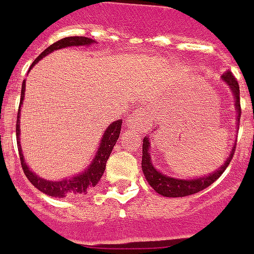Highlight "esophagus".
Returning a JSON list of instances; mask_svg holds the SVG:
<instances>
[{"label":"esophagus","instance_id":"34e87169","mask_svg":"<svg viewBox=\"0 0 254 254\" xmlns=\"http://www.w3.org/2000/svg\"><path fill=\"white\" fill-rule=\"evenodd\" d=\"M150 114L151 113H150V109L147 107H137L128 121L129 127L138 132L146 131L150 127V122H151Z\"/></svg>","mask_w":254,"mask_h":254}]
</instances>
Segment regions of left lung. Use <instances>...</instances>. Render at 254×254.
Listing matches in <instances>:
<instances>
[{"mask_svg": "<svg viewBox=\"0 0 254 254\" xmlns=\"http://www.w3.org/2000/svg\"><path fill=\"white\" fill-rule=\"evenodd\" d=\"M223 80L229 85L230 90H232L233 95H234L235 100V108H237L238 122L241 121V96H239V84H238L237 78L233 76L230 71H226L223 76ZM142 163H141V168L145 174V178L149 182V185L156 190L159 194L164 197H185L190 196V194L198 193L199 190H205L208 186L212 185L220 176L225 172L228 165L230 164L234 155V149H232V152L228 156L225 163L221 165L217 170L212 172L211 174L206 177H199V178L193 179H178L173 178V177H168L159 172L156 168L154 167V164L151 163V155H150V138L149 136H145L142 141ZM235 147V146H234Z\"/></svg>", "mask_w": 254, "mask_h": 254, "instance_id": "1", "label": "left lung"}]
</instances>
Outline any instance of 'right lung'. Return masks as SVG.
I'll return each mask as SVG.
<instances>
[{
    "instance_id": "1",
    "label": "right lung",
    "mask_w": 254,
    "mask_h": 254,
    "mask_svg": "<svg viewBox=\"0 0 254 254\" xmlns=\"http://www.w3.org/2000/svg\"><path fill=\"white\" fill-rule=\"evenodd\" d=\"M94 40L86 37H68L64 38V39L58 40L52 46H49L46 51L33 62L31 67L38 64V61L42 60L44 56L49 55L53 51H57L61 48H66V47H73V46H89L93 43ZM24 94H25V80L22 81L21 85V98H20V107L24 100ZM20 111L17 114L16 121V138H17V147H19V155H20V163L24 173H25L26 178L30 181V183L34 187H37L40 192L48 194L51 197H57V198H64L66 196H73V194H82L86 193L87 190H90L91 187H95L98 185V182L102 178L103 173H104L105 167H107L108 158L111 156V152L113 150L114 145H116L117 140L120 137L121 128H122V120H118L116 122L111 123L109 127L104 131L103 138L100 141L99 149L96 150L95 158L93 159V163L90 164V167L85 169L84 172L77 174V176L72 177L69 179H62L60 182L47 181V179L40 178L37 174L31 172L29 167L25 164V159L22 156L21 152V143H20Z\"/></svg>"
}]
</instances>
